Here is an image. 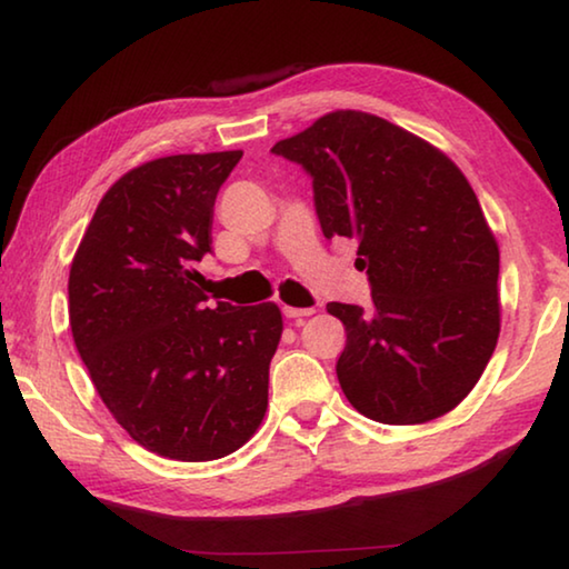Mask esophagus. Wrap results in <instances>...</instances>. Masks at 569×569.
<instances>
[{
	"mask_svg": "<svg viewBox=\"0 0 569 569\" xmlns=\"http://www.w3.org/2000/svg\"><path fill=\"white\" fill-rule=\"evenodd\" d=\"M282 312H284V318H290V320H302V318H308V315H312L315 310L312 308H282Z\"/></svg>",
	"mask_w": 569,
	"mask_h": 569,
	"instance_id": "34e87169",
	"label": "esophagus"
}]
</instances>
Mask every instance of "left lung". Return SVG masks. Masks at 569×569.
I'll use <instances>...</instances> for the list:
<instances>
[{
	"instance_id": "left-lung-1",
	"label": "left lung",
	"mask_w": 569,
	"mask_h": 569,
	"mask_svg": "<svg viewBox=\"0 0 569 569\" xmlns=\"http://www.w3.org/2000/svg\"><path fill=\"white\" fill-rule=\"evenodd\" d=\"M272 152L310 174L326 239L358 243L371 305L328 302L346 326L340 389L383 425L456 409L491 361L498 247L466 174L425 139L333 111Z\"/></svg>"
}]
</instances>
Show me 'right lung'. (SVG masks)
I'll return each mask as SVG.
<instances>
[{
    "instance_id": "1",
    "label": "right lung",
    "mask_w": 569,
    "mask_h": 569,
    "mask_svg": "<svg viewBox=\"0 0 569 569\" xmlns=\"http://www.w3.org/2000/svg\"><path fill=\"white\" fill-rule=\"evenodd\" d=\"M241 154L160 157L119 178L68 279L73 340L96 391L162 458L229 456L267 412L282 312L213 305L196 269L211 254L216 196Z\"/></svg>"
}]
</instances>
